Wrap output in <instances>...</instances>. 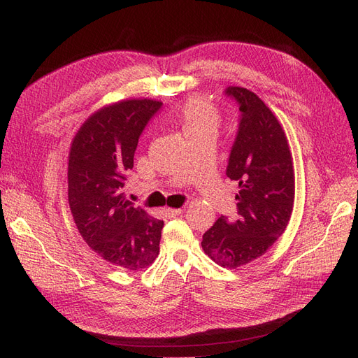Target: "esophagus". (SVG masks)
<instances>
[{"instance_id": "esophagus-1", "label": "esophagus", "mask_w": 358, "mask_h": 358, "mask_svg": "<svg viewBox=\"0 0 358 358\" xmlns=\"http://www.w3.org/2000/svg\"><path fill=\"white\" fill-rule=\"evenodd\" d=\"M164 213H166V216H169V218H175V216L182 213V209H170V208H167V209H164Z\"/></svg>"}]
</instances>
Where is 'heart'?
I'll use <instances>...</instances> for the list:
<instances>
[{
  "mask_svg": "<svg viewBox=\"0 0 358 358\" xmlns=\"http://www.w3.org/2000/svg\"><path fill=\"white\" fill-rule=\"evenodd\" d=\"M176 122L188 140L199 137L215 138L221 122V113L218 107L203 96H191L178 112Z\"/></svg>",
  "mask_w": 358,
  "mask_h": 358,
  "instance_id": "1",
  "label": "heart"
}]
</instances>
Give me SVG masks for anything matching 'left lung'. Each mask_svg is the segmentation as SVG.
I'll return each mask as SVG.
<instances>
[{"mask_svg":"<svg viewBox=\"0 0 358 358\" xmlns=\"http://www.w3.org/2000/svg\"><path fill=\"white\" fill-rule=\"evenodd\" d=\"M224 95L239 107V125L225 175L239 182L237 218L221 215L201 246L216 264L236 268L254 262L287 229L294 204V169L282 127L258 96L239 86Z\"/></svg>","mask_w":358,"mask_h":358,"instance_id":"1","label":"left lung"}]
</instances>
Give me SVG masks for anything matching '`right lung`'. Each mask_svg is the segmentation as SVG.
I'll return each instance as SVG.
<instances>
[{"label": "right lung", "mask_w": 358, "mask_h": 358, "mask_svg": "<svg viewBox=\"0 0 358 358\" xmlns=\"http://www.w3.org/2000/svg\"><path fill=\"white\" fill-rule=\"evenodd\" d=\"M154 100H125L94 113L69 157V204L83 241L106 262L142 270L159 254L164 221L125 197L127 175L143 129L161 109Z\"/></svg>", "instance_id": "add662e5"}]
</instances>
